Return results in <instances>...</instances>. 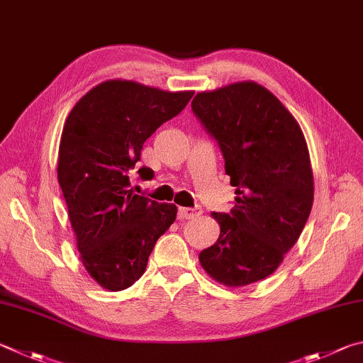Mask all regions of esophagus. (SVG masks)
Instances as JSON below:
<instances>
[{
	"label": "esophagus",
	"mask_w": 363,
	"mask_h": 363,
	"mask_svg": "<svg viewBox=\"0 0 363 363\" xmlns=\"http://www.w3.org/2000/svg\"><path fill=\"white\" fill-rule=\"evenodd\" d=\"M201 213H203L201 206L179 208V217H181V219H195V217L201 216Z\"/></svg>",
	"instance_id": "1"
}]
</instances>
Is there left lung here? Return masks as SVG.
<instances>
[{"label":"left lung","instance_id":"1","mask_svg":"<svg viewBox=\"0 0 363 363\" xmlns=\"http://www.w3.org/2000/svg\"><path fill=\"white\" fill-rule=\"evenodd\" d=\"M192 111L219 144L236 187L233 209L213 213L220 235L200 252L201 267L228 287L265 279L298 240L313 208L305 136L278 98L250 81L201 91Z\"/></svg>","mask_w":363,"mask_h":363}]
</instances>
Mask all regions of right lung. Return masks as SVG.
<instances>
[{
	"mask_svg": "<svg viewBox=\"0 0 363 363\" xmlns=\"http://www.w3.org/2000/svg\"><path fill=\"white\" fill-rule=\"evenodd\" d=\"M192 96L117 79L85 94L67 118L58 184L84 267L108 291H123L141 278L157 240L176 220L174 204L135 194L130 176L144 141ZM135 173L143 181L154 177L147 167Z\"/></svg>",
	"mask_w": 363,
	"mask_h": 363,
	"instance_id": "obj_1",
	"label": "right lung"
}]
</instances>
